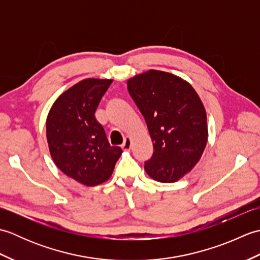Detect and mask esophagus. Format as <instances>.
<instances>
[{
	"instance_id": "34e87169",
	"label": "esophagus",
	"mask_w": 260,
	"mask_h": 260,
	"mask_svg": "<svg viewBox=\"0 0 260 260\" xmlns=\"http://www.w3.org/2000/svg\"><path fill=\"white\" fill-rule=\"evenodd\" d=\"M131 147H132V139L131 137H126L124 140L123 145H121V148H123L124 151H129Z\"/></svg>"
}]
</instances>
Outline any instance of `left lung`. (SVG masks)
<instances>
[{"label":"left lung","instance_id":"8db88e82","mask_svg":"<svg viewBox=\"0 0 260 260\" xmlns=\"http://www.w3.org/2000/svg\"><path fill=\"white\" fill-rule=\"evenodd\" d=\"M154 146L144 169L162 183L179 181L196 167L208 142L207 112L194 88L181 77L150 69L127 80Z\"/></svg>","mask_w":260,"mask_h":260}]
</instances>
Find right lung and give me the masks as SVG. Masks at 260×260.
Returning <instances> with one entry per match:
<instances>
[{
	"instance_id": "1",
	"label": "right lung",
	"mask_w": 260,
	"mask_h": 260,
	"mask_svg": "<svg viewBox=\"0 0 260 260\" xmlns=\"http://www.w3.org/2000/svg\"><path fill=\"white\" fill-rule=\"evenodd\" d=\"M113 79L87 78L63 91L47 117L49 151L57 168L87 186L106 182L120 157L121 148L110 146L95 112Z\"/></svg>"
}]
</instances>
